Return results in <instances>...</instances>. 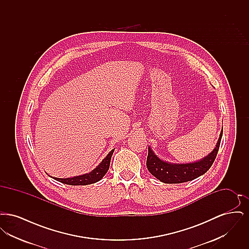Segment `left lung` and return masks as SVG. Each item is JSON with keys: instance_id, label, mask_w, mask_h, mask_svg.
<instances>
[{"instance_id": "8db88e82", "label": "left lung", "mask_w": 249, "mask_h": 249, "mask_svg": "<svg viewBox=\"0 0 249 249\" xmlns=\"http://www.w3.org/2000/svg\"><path fill=\"white\" fill-rule=\"evenodd\" d=\"M221 130L218 141L216 142L215 147L213 151L203 158L201 160L192 162V163H185V164H173L168 163L160 160L153 153L150 147H148V155L146 159V167L148 171L158 178L160 181L167 183V184H178L191 181L195 178H199L205 174L215 160L216 154L218 152V148L220 145V141L222 137Z\"/></svg>"}]
</instances>
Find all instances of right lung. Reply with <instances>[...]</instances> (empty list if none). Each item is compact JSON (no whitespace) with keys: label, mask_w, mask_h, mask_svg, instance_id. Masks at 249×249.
I'll return each mask as SVG.
<instances>
[{"label":"right lung","mask_w":249,"mask_h":249,"mask_svg":"<svg viewBox=\"0 0 249 249\" xmlns=\"http://www.w3.org/2000/svg\"><path fill=\"white\" fill-rule=\"evenodd\" d=\"M114 150L115 149L111 150L109 154L107 155V158H105L104 160L97 166L93 171H91L89 174H85L83 176L71 178H53L63 184L71 185V186H84V185H89V184L96 183L100 181L107 174L110 166V161H111L112 155L114 153Z\"/></svg>","instance_id":"add662e5"}]
</instances>
